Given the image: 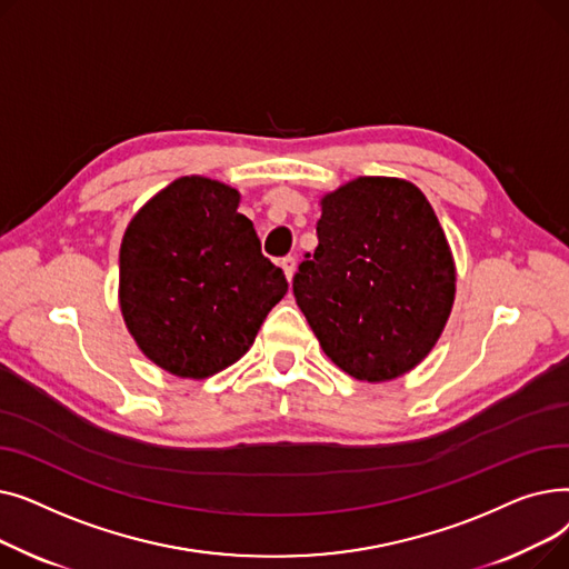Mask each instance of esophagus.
Returning <instances> with one entry per match:
<instances>
[{"instance_id":"obj_1","label":"esophagus","mask_w":569,"mask_h":569,"mask_svg":"<svg viewBox=\"0 0 569 569\" xmlns=\"http://www.w3.org/2000/svg\"><path fill=\"white\" fill-rule=\"evenodd\" d=\"M281 267H283V272H286V279H288V281H292V277H295V269H297L295 256H286V258L281 260Z\"/></svg>"}]
</instances>
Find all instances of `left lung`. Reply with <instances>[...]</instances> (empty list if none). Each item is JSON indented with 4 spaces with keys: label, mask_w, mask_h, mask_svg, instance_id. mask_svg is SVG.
Listing matches in <instances>:
<instances>
[{
    "label": "left lung",
    "mask_w": 569,
    "mask_h": 569,
    "mask_svg": "<svg viewBox=\"0 0 569 569\" xmlns=\"http://www.w3.org/2000/svg\"><path fill=\"white\" fill-rule=\"evenodd\" d=\"M318 247L292 279L320 348L357 380L420 365L455 305V258L425 193L357 177L320 200Z\"/></svg>",
    "instance_id": "8db88e82"
}]
</instances>
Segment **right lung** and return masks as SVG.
Listing matches in <instances>:
<instances>
[{
    "label": "right lung",
    "instance_id": "1",
    "mask_svg": "<svg viewBox=\"0 0 569 569\" xmlns=\"http://www.w3.org/2000/svg\"><path fill=\"white\" fill-rule=\"evenodd\" d=\"M239 193L179 177L131 219L119 249V307L138 348L161 369L207 378L234 365L288 281L260 251Z\"/></svg>",
    "mask_w": 569,
    "mask_h": 569
}]
</instances>
